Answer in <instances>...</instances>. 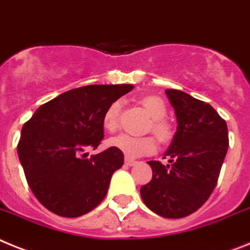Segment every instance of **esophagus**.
Masks as SVG:
<instances>
[{"label": "esophagus", "instance_id": "1", "mask_svg": "<svg viewBox=\"0 0 250 250\" xmlns=\"http://www.w3.org/2000/svg\"><path fill=\"white\" fill-rule=\"evenodd\" d=\"M137 161L135 159H131V157H125V164L128 165V167H133Z\"/></svg>", "mask_w": 250, "mask_h": 250}]
</instances>
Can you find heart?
Returning a JSON list of instances; mask_svg holds the SVG:
<instances>
[{
  "label": "heart",
  "mask_w": 250,
  "mask_h": 250,
  "mask_svg": "<svg viewBox=\"0 0 250 250\" xmlns=\"http://www.w3.org/2000/svg\"><path fill=\"white\" fill-rule=\"evenodd\" d=\"M141 104L151 122L148 123L147 131H151L157 137L161 144H167L171 141L174 136L173 125L165 119L167 105L157 96H146L141 100ZM121 112V102H114L108 106L103 117L104 128L113 132L118 127V117ZM109 146L122 151L128 157H138L142 155H150L156 150V141L152 136L135 137L127 133H122L117 137L110 138L108 141Z\"/></svg>",
  "instance_id": "1"
}]
</instances>
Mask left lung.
Masks as SVG:
<instances>
[{"label":"left lung","instance_id":"obj_1","mask_svg":"<svg viewBox=\"0 0 250 250\" xmlns=\"http://www.w3.org/2000/svg\"><path fill=\"white\" fill-rule=\"evenodd\" d=\"M178 127L164 155L169 164L147 161L152 179L141 187L142 200L156 215L180 219L196 212L215 189L229 147L226 122L208 103L180 90H165Z\"/></svg>","mask_w":250,"mask_h":250}]
</instances>
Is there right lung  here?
I'll return each mask as SVG.
<instances>
[{
  "instance_id": "add662e5",
  "label": "right lung",
  "mask_w": 250,
  "mask_h": 250,
  "mask_svg": "<svg viewBox=\"0 0 250 250\" xmlns=\"http://www.w3.org/2000/svg\"><path fill=\"white\" fill-rule=\"evenodd\" d=\"M132 85H89L61 94L35 110L21 129L18 155L31 192L45 208L79 217L105 197L123 152L109 147L86 159L104 138L103 117Z\"/></svg>"
}]
</instances>
